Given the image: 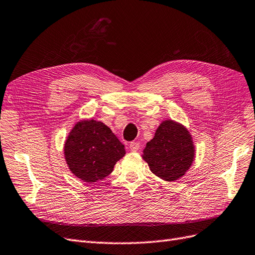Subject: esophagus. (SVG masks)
<instances>
[{"label": "esophagus", "instance_id": "esophagus-1", "mask_svg": "<svg viewBox=\"0 0 255 255\" xmlns=\"http://www.w3.org/2000/svg\"><path fill=\"white\" fill-rule=\"evenodd\" d=\"M140 149V144L136 141H133L129 143V150L133 151V152H136V151H138Z\"/></svg>", "mask_w": 255, "mask_h": 255}]
</instances>
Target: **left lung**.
Here are the masks:
<instances>
[{"label":"left lung","mask_w":255,"mask_h":255,"mask_svg":"<svg viewBox=\"0 0 255 255\" xmlns=\"http://www.w3.org/2000/svg\"><path fill=\"white\" fill-rule=\"evenodd\" d=\"M194 146L188 129L173 120L163 121L143 149L150 170L163 180L182 177L194 160Z\"/></svg>","instance_id":"8db88e82"}]
</instances>
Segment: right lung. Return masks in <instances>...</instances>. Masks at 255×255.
Instances as JSON below:
<instances>
[{"label": "right lung", "mask_w": 255, "mask_h": 255, "mask_svg": "<svg viewBox=\"0 0 255 255\" xmlns=\"http://www.w3.org/2000/svg\"><path fill=\"white\" fill-rule=\"evenodd\" d=\"M65 160L72 173L85 182L102 180L125 156V144L104 123L84 120L73 128L64 146Z\"/></svg>", "instance_id": "1"}]
</instances>
